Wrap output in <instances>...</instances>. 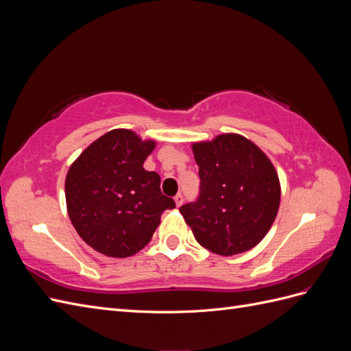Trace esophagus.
<instances>
[{"label": "esophagus", "instance_id": "esophagus-1", "mask_svg": "<svg viewBox=\"0 0 351 351\" xmlns=\"http://www.w3.org/2000/svg\"><path fill=\"white\" fill-rule=\"evenodd\" d=\"M174 202H176V205H177V206H182V205H183V202H184V197H183V195H182V193L176 195V197H174Z\"/></svg>", "mask_w": 351, "mask_h": 351}]
</instances>
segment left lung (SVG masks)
<instances>
[{
	"label": "left lung",
	"mask_w": 351,
	"mask_h": 351,
	"mask_svg": "<svg viewBox=\"0 0 351 351\" xmlns=\"http://www.w3.org/2000/svg\"><path fill=\"white\" fill-rule=\"evenodd\" d=\"M200 193L180 212L200 246L221 256L253 249L278 214L281 186L271 159L246 137L219 134L192 145Z\"/></svg>",
	"instance_id": "1"
}]
</instances>
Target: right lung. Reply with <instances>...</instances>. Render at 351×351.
Returning a JSON list of instances; mask_svg holds the SVG:
<instances>
[{"mask_svg": "<svg viewBox=\"0 0 351 351\" xmlns=\"http://www.w3.org/2000/svg\"><path fill=\"white\" fill-rule=\"evenodd\" d=\"M155 141L115 129L90 143L66 177L67 212L77 234L111 258H129L151 241L174 200L161 193V177L146 171Z\"/></svg>", "mask_w": 351, "mask_h": 351, "instance_id": "right-lung-1", "label": "right lung"}]
</instances>
